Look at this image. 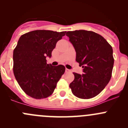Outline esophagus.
Segmentation results:
<instances>
[{"label": "esophagus", "instance_id": "34e87169", "mask_svg": "<svg viewBox=\"0 0 128 128\" xmlns=\"http://www.w3.org/2000/svg\"><path fill=\"white\" fill-rule=\"evenodd\" d=\"M71 72V70H69V69H66V72Z\"/></svg>", "mask_w": 128, "mask_h": 128}]
</instances>
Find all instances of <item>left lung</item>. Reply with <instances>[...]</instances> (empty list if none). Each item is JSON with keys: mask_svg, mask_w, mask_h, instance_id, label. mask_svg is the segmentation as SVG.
Instances as JSON below:
<instances>
[{"mask_svg": "<svg viewBox=\"0 0 128 128\" xmlns=\"http://www.w3.org/2000/svg\"><path fill=\"white\" fill-rule=\"evenodd\" d=\"M66 36L76 52V61L83 74L75 73L69 87L77 97L89 99L98 95L112 77L114 64L113 49L103 36L91 31L68 32Z\"/></svg>", "mask_w": 128, "mask_h": 128, "instance_id": "1", "label": "left lung"}]
</instances>
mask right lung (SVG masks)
<instances>
[{
  "label": "right lung",
  "instance_id": "obj_1",
  "mask_svg": "<svg viewBox=\"0 0 128 128\" xmlns=\"http://www.w3.org/2000/svg\"><path fill=\"white\" fill-rule=\"evenodd\" d=\"M66 32L34 30L20 36L14 50V73L22 89L36 99L48 97L65 72L62 65L46 62L59 40Z\"/></svg>",
  "mask_w": 128,
  "mask_h": 128
}]
</instances>
